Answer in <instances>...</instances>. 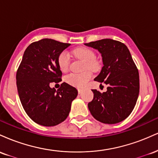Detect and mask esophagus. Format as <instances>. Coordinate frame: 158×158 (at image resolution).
Segmentation results:
<instances>
[{
	"instance_id": "34e87169",
	"label": "esophagus",
	"mask_w": 158,
	"mask_h": 158,
	"mask_svg": "<svg viewBox=\"0 0 158 158\" xmlns=\"http://www.w3.org/2000/svg\"><path fill=\"white\" fill-rule=\"evenodd\" d=\"M78 92H79V94H81V93H82V89H81V88H79V89H78Z\"/></svg>"
}]
</instances>
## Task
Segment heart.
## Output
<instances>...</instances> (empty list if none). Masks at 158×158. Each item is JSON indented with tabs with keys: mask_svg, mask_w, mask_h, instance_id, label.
<instances>
[{
	"mask_svg": "<svg viewBox=\"0 0 158 158\" xmlns=\"http://www.w3.org/2000/svg\"><path fill=\"white\" fill-rule=\"evenodd\" d=\"M74 56L79 58L85 61L84 68L92 70L95 67V62L94 60L95 59L94 52L88 48H78L73 51ZM70 56L68 52L63 51L59 54L58 57V65L61 71L65 72L68 70L70 65ZM90 73L88 71L82 72L81 73H71L65 77V81L73 86L81 88L87 84L88 80L90 79Z\"/></svg>",
	"mask_w": 158,
	"mask_h": 158,
	"instance_id": "b5f03b06",
	"label": "heart"
}]
</instances>
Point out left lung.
I'll list each match as a JSON object with an SVG mask.
<instances>
[{"mask_svg": "<svg viewBox=\"0 0 158 158\" xmlns=\"http://www.w3.org/2000/svg\"><path fill=\"white\" fill-rule=\"evenodd\" d=\"M97 50L103 67L94 80L108 85L107 91L92 90L94 99L88 109L97 120L115 124L126 119L135 108L139 91V73L123 43L106 39L85 44Z\"/></svg>", "mask_w": 158, "mask_h": 158, "instance_id": "8db88e82", "label": "left lung"}]
</instances>
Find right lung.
<instances>
[{"mask_svg": "<svg viewBox=\"0 0 158 158\" xmlns=\"http://www.w3.org/2000/svg\"><path fill=\"white\" fill-rule=\"evenodd\" d=\"M70 45L50 39L32 43L18 69L16 84L23 109L41 126H54L64 121L78 95L77 88L66 82L57 90L50 87V82L61 80L58 57Z\"/></svg>", "mask_w": 158, "mask_h": 158, "instance_id": "1", "label": "right lung"}]
</instances>
